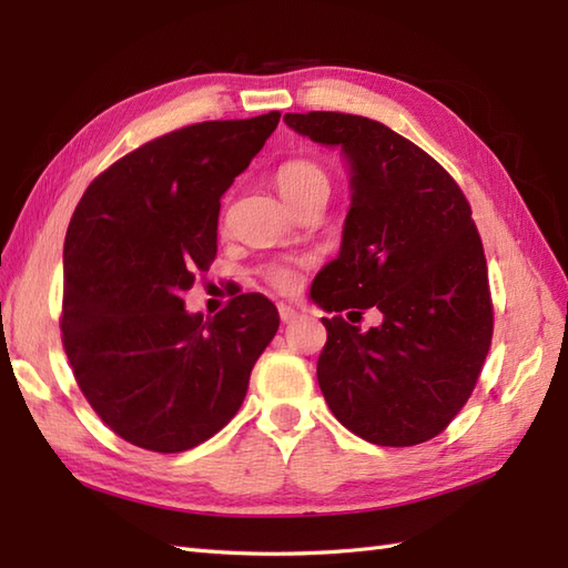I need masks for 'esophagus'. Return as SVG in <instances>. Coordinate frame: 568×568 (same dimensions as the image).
<instances>
[{
	"label": "esophagus",
	"instance_id": "34e87169",
	"mask_svg": "<svg viewBox=\"0 0 568 568\" xmlns=\"http://www.w3.org/2000/svg\"><path fill=\"white\" fill-rule=\"evenodd\" d=\"M277 312H281V320H283V324H291V322H295L300 315H297V310L295 307H291V305H285V303H281L277 305Z\"/></svg>",
	"mask_w": 568,
	"mask_h": 568
}]
</instances>
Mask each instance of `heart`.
I'll list each match as a JSON object with an SVG mask.
<instances>
[{"label":"heart","mask_w":568,"mask_h":568,"mask_svg":"<svg viewBox=\"0 0 568 568\" xmlns=\"http://www.w3.org/2000/svg\"><path fill=\"white\" fill-rule=\"evenodd\" d=\"M275 185L277 192H281L283 200L291 204L303 200L307 192L315 187H327V175H324L322 168L312 161H291L283 163L275 173ZM303 268L305 261L303 258H285V261H275L268 263L263 268L265 281H268L277 291H295L303 281Z\"/></svg>","instance_id":"obj_1"}]
</instances>
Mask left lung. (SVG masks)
Instances as JSON below:
<instances>
[{"label":"left lung","mask_w":568,"mask_h":568,"mask_svg":"<svg viewBox=\"0 0 568 568\" xmlns=\"http://www.w3.org/2000/svg\"><path fill=\"white\" fill-rule=\"evenodd\" d=\"M283 122L339 149L348 168L342 246L312 283V303L383 315L368 332L322 317L324 400L371 444L437 437L474 390L493 336L484 244L464 192L432 155L368 116L310 112Z\"/></svg>","instance_id":"left-lung-1"}]
</instances>
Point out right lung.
<instances>
[{
	"mask_svg": "<svg viewBox=\"0 0 568 568\" xmlns=\"http://www.w3.org/2000/svg\"><path fill=\"white\" fill-rule=\"evenodd\" d=\"M281 114L202 122L124 155L84 190L63 248V346L80 390L119 437L178 454L232 419L277 332L268 297L214 320L183 293L216 256L220 200Z\"/></svg>",
	"mask_w": 568,
	"mask_h": 568,
	"instance_id": "1",
	"label": "right lung"
}]
</instances>
